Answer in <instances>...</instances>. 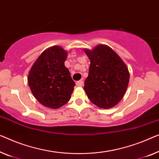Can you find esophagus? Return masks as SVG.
Segmentation results:
<instances>
[{"label": "esophagus", "instance_id": "obj_1", "mask_svg": "<svg viewBox=\"0 0 159 159\" xmlns=\"http://www.w3.org/2000/svg\"><path fill=\"white\" fill-rule=\"evenodd\" d=\"M83 84H84V82H83V80H80L79 81L76 82V86H82Z\"/></svg>", "mask_w": 159, "mask_h": 159}]
</instances>
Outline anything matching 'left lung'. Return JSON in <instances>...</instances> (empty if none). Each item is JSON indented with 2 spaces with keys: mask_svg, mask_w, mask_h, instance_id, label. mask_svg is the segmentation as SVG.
Returning a JSON list of instances; mask_svg holds the SVG:
<instances>
[{
  "mask_svg": "<svg viewBox=\"0 0 159 159\" xmlns=\"http://www.w3.org/2000/svg\"><path fill=\"white\" fill-rule=\"evenodd\" d=\"M91 64L84 89L99 108H112L121 100L129 82L128 68L118 54L106 45L84 49Z\"/></svg>",
  "mask_w": 159,
  "mask_h": 159,
  "instance_id": "obj_1",
  "label": "left lung"
}]
</instances>
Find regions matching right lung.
Wrapping results in <instances>:
<instances>
[{
  "label": "right lung",
  "mask_w": 159,
  "mask_h": 159,
  "mask_svg": "<svg viewBox=\"0 0 159 159\" xmlns=\"http://www.w3.org/2000/svg\"><path fill=\"white\" fill-rule=\"evenodd\" d=\"M68 52L56 46L43 52L30 68L28 83L43 106L58 108L70 100L75 86L64 65Z\"/></svg>",
  "instance_id": "right-lung-1"
}]
</instances>
